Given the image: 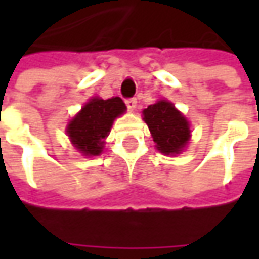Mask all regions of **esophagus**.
Listing matches in <instances>:
<instances>
[{
    "label": "esophagus",
    "mask_w": 259,
    "mask_h": 259,
    "mask_svg": "<svg viewBox=\"0 0 259 259\" xmlns=\"http://www.w3.org/2000/svg\"><path fill=\"white\" fill-rule=\"evenodd\" d=\"M125 104H126V108H128L130 111H134L135 106H137V99H135V98H130V99L125 101Z\"/></svg>",
    "instance_id": "1"
}]
</instances>
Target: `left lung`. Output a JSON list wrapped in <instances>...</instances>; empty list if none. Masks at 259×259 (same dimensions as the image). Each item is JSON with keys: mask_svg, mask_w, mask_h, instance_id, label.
<instances>
[{"mask_svg": "<svg viewBox=\"0 0 259 259\" xmlns=\"http://www.w3.org/2000/svg\"><path fill=\"white\" fill-rule=\"evenodd\" d=\"M143 119L148 125L157 150L163 154H180L190 140L189 121L165 99L157 101L144 109Z\"/></svg>", "mask_w": 259, "mask_h": 259, "instance_id": "1", "label": "left lung"}]
</instances>
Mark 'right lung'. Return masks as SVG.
Listing matches in <instances>:
<instances>
[{
  "label": "right lung",
  "instance_id": "add662e5",
  "mask_svg": "<svg viewBox=\"0 0 259 259\" xmlns=\"http://www.w3.org/2000/svg\"><path fill=\"white\" fill-rule=\"evenodd\" d=\"M126 106L121 98H92L67 124L66 133L79 153L86 157L99 155L104 150L115 118L122 115Z\"/></svg>",
  "mask_w": 259,
  "mask_h": 259
}]
</instances>
